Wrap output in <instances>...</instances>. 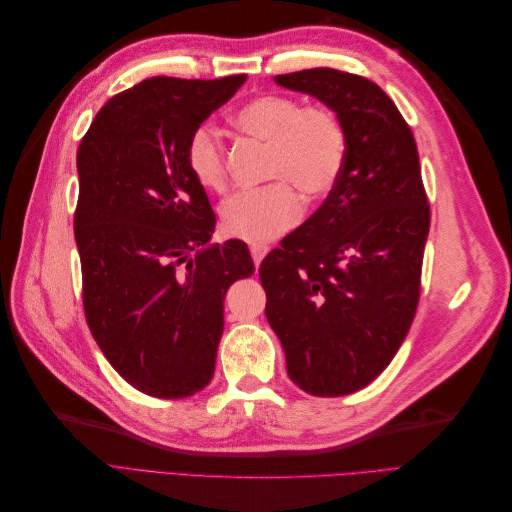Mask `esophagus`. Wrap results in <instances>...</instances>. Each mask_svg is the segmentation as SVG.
<instances>
[{"label":"esophagus","mask_w":512,"mask_h":512,"mask_svg":"<svg viewBox=\"0 0 512 512\" xmlns=\"http://www.w3.org/2000/svg\"><path fill=\"white\" fill-rule=\"evenodd\" d=\"M250 252H252V258H254V265L258 267L262 258H265L269 254V245H260V243H254L250 245Z\"/></svg>","instance_id":"1"}]
</instances>
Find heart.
<instances>
[{"mask_svg": "<svg viewBox=\"0 0 512 512\" xmlns=\"http://www.w3.org/2000/svg\"><path fill=\"white\" fill-rule=\"evenodd\" d=\"M237 123L252 136L271 143L269 177L282 179L265 188L241 190L224 200L222 226L230 237L267 243L301 218V198L327 194L346 162V130L327 106H303L286 96H260L237 111ZM188 164L200 185L222 190L226 185V151L213 126L194 130ZM291 182L288 184L287 181Z\"/></svg>", "mask_w": 512, "mask_h": 512, "instance_id": "heart-1", "label": "heart"}]
</instances>
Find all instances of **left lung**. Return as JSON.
<instances>
[{
	"instance_id": "left-lung-1",
	"label": "left lung",
	"mask_w": 512,
	"mask_h": 512,
	"mask_svg": "<svg viewBox=\"0 0 512 512\" xmlns=\"http://www.w3.org/2000/svg\"><path fill=\"white\" fill-rule=\"evenodd\" d=\"M273 81L320 100L346 130L327 200L258 269L290 380L342 397L382 374L416 312L429 232L418 151L393 100L363 76L312 68Z\"/></svg>"
}]
</instances>
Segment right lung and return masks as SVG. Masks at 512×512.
<instances>
[{"instance_id":"obj_1","label":"right lung","mask_w":512,"mask_h":512,"mask_svg":"<svg viewBox=\"0 0 512 512\" xmlns=\"http://www.w3.org/2000/svg\"><path fill=\"white\" fill-rule=\"evenodd\" d=\"M247 76H153L108 100L83 136L74 239L91 335L117 374L160 399L203 391L224 297L254 273L247 245L209 243L215 213L188 143Z\"/></svg>"}]
</instances>
